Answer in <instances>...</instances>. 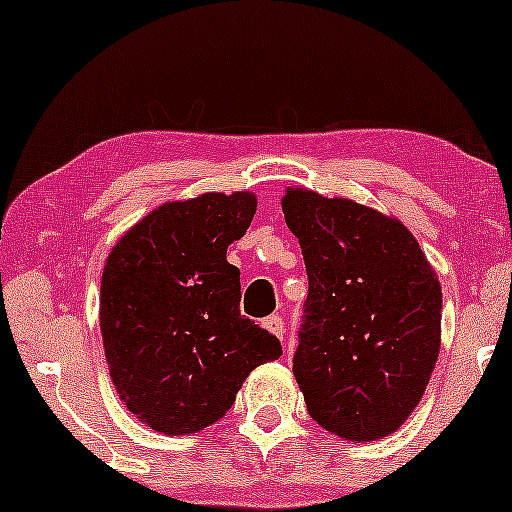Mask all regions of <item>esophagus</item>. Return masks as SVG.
Returning a JSON list of instances; mask_svg holds the SVG:
<instances>
[{"label": "esophagus", "mask_w": 512, "mask_h": 512, "mask_svg": "<svg viewBox=\"0 0 512 512\" xmlns=\"http://www.w3.org/2000/svg\"><path fill=\"white\" fill-rule=\"evenodd\" d=\"M261 326L265 328V331H270L272 335H277L279 340L284 338V321H282V317H277V314H270V317H265L263 321H261Z\"/></svg>", "instance_id": "34e87169"}]
</instances>
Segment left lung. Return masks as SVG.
Wrapping results in <instances>:
<instances>
[{
	"label": "left lung",
	"instance_id": "1",
	"mask_svg": "<svg viewBox=\"0 0 512 512\" xmlns=\"http://www.w3.org/2000/svg\"><path fill=\"white\" fill-rule=\"evenodd\" d=\"M282 209L310 282L293 356L307 410L345 440L389 436L438 361L436 270L401 221L354 200L286 188Z\"/></svg>",
	"mask_w": 512,
	"mask_h": 512
}]
</instances>
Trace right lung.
<instances>
[{
    "label": "right lung",
    "mask_w": 512,
    "mask_h": 512,
    "mask_svg": "<svg viewBox=\"0 0 512 512\" xmlns=\"http://www.w3.org/2000/svg\"><path fill=\"white\" fill-rule=\"evenodd\" d=\"M256 214L249 191L165 202L111 249L100 328L114 387L132 415L165 436L207 429L256 366L282 356L275 335L240 314L228 244Z\"/></svg>",
    "instance_id": "1"
}]
</instances>
